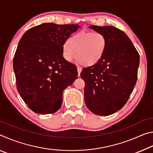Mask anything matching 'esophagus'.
I'll return each mask as SVG.
<instances>
[{
	"instance_id": "34e87169",
	"label": "esophagus",
	"mask_w": 153,
	"mask_h": 153,
	"mask_svg": "<svg viewBox=\"0 0 153 153\" xmlns=\"http://www.w3.org/2000/svg\"><path fill=\"white\" fill-rule=\"evenodd\" d=\"M82 71V68L80 67H77V72H78V76H79L80 73H81Z\"/></svg>"
}]
</instances>
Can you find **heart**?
Masks as SVG:
<instances>
[{"mask_svg":"<svg viewBox=\"0 0 153 153\" xmlns=\"http://www.w3.org/2000/svg\"><path fill=\"white\" fill-rule=\"evenodd\" d=\"M107 48V38L98 32H80L73 35L62 47L64 59L70 62L76 58L78 63L92 66L102 57Z\"/></svg>","mask_w":153,"mask_h":153,"instance_id":"heart-1","label":"heart"}]
</instances>
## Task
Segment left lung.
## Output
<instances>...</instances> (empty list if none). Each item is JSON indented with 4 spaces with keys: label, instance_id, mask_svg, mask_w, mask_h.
Returning <instances> with one entry per match:
<instances>
[{
    "label": "left lung",
    "instance_id": "obj_1",
    "mask_svg": "<svg viewBox=\"0 0 153 153\" xmlns=\"http://www.w3.org/2000/svg\"><path fill=\"white\" fill-rule=\"evenodd\" d=\"M103 33L107 48L100 60L82 69L84 99L95 115L107 116L120 110L128 101L138 78L140 56L130 39L113 26L90 25Z\"/></svg>",
    "mask_w": 153,
    "mask_h": 153
}]
</instances>
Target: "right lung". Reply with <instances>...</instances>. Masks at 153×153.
<instances>
[{
	"label": "right lung",
	"mask_w": 153,
	"mask_h": 153,
	"mask_svg": "<svg viewBox=\"0 0 153 153\" xmlns=\"http://www.w3.org/2000/svg\"><path fill=\"white\" fill-rule=\"evenodd\" d=\"M79 27L44 23L28 30L19 40L13 57L17 89L33 112L57 111L63 90L77 78V67L64 59L62 47Z\"/></svg>",
	"instance_id": "1"
}]
</instances>
